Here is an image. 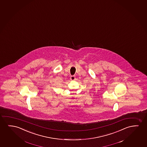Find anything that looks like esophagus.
<instances>
[{
    "mask_svg": "<svg viewBox=\"0 0 147 147\" xmlns=\"http://www.w3.org/2000/svg\"><path fill=\"white\" fill-rule=\"evenodd\" d=\"M75 79H76V77L75 75H72V76L70 77L71 80H75Z\"/></svg>",
    "mask_w": 147,
    "mask_h": 147,
    "instance_id": "34e87169",
    "label": "esophagus"
}]
</instances>
